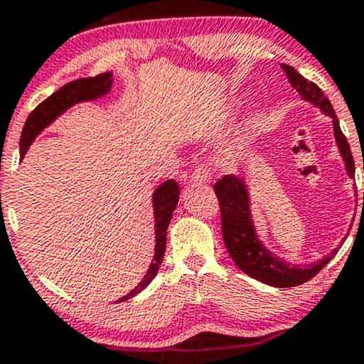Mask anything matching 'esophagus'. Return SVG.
Here are the masks:
<instances>
[{
	"mask_svg": "<svg viewBox=\"0 0 364 364\" xmlns=\"http://www.w3.org/2000/svg\"><path fill=\"white\" fill-rule=\"evenodd\" d=\"M210 176H212L210 169H208L205 164H200V166H196V168L193 169V173H191V181L208 183L210 181Z\"/></svg>",
	"mask_w": 364,
	"mask_h": 364,
	"instance_id": "esophagus-1",
	"label": "esophagus"
}]
</instances>
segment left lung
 I'll list each match as a JSON object with an SVG mask.
<instances>
[{
	"mask_svg": "<svg viewBox=\"0 0 364 364\" xmlns=\"http://www.w3.org/2000/svg\"><path fill=\"white\" fill-rule=\"evenodd\" d=\"M281 66L284 73H286L287 80L299 92V95H301L304 101L315 104L316 107H320L325 114L333 119V135H336V141L339 145L342 159L346 162V169H348L349 176L353 178V154H350L349 144L346 140L344 133H342L339 119H337L336 112H333V107L330 104L328 97L321 92L316 83L306 80L292 66ZM214 191L217 195V200H219L220 224H223V240L225 248H228L229 255H231L232 262L252 279H257V281L269 284V286L274 287L299 286V284L315 277L332 260L333 255L339 250L336 248L323 260L310 263L308 267L289 265V263L281 260V258L274 257L257 237L252 220V212H250L248 190H246L243 179L228 174V176H224L215 183Z\"/></svg>",
	"mask_w": 364,
	"mask_h": 364,
	"instance_id": "1",
	"label": "left lung"
}]
</instances>
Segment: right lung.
Listing matches in <instances>:
<instances>
[{
  "label": "right lung",
  "mask_w": 364,
  "mask_h": 364,
  "mask_svg": "<svg viewBox=\"0 0 364 364\" xmlns=\"http://www.w3.org/2000/svg\"><path fill=\"white\" fill-rule=\"evenodd\" d=\"M111 85L112 73H101L97 75V77L78 78V80L66 83V85H63L60 90H56L53 95H49L46 101L41 102L39 106L28 114L27 121H25L22 136H20V156H25V152L31 147V144L34 141L36 136L39 135L48 124H51L61 112H65L68 107H72L73 104L77 102L92 101V99L102 97L104 94L109 92ZM178 198L179 186L174 179H168V181L162 183V185L154 191L152 202L154 217H156V253H154V260L150 263L147 274H145L144 279L139 282V286L133 291H129L127 296L119 298L118 303L127 301V299L139 294V292L144 291L150 284V281L156 277L162 258H164L166 232H168V225L171 223L174 208L178 205Z\"/></svg>",
  "instance_id": "add662e5"
}]
</instances>
